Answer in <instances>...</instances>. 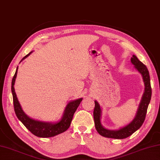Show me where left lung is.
<instances>
[{"label": "left lung", "instance_id": "obj_1", "mask_svg": "<svg viewBox=\"0 0 160 160\" xmlns=\"http://www.w3.org/2000/svg\"><path fill=\"white\" fill-rule=\"evenodd\" d=\"M135 68L141 73L145 84V91L142 95L141 101L140 102L139 107L137 111L135 118L129 124L125 127L119 128L118 130H109L104 128L100 122L101 117V108L96 100L95 101V108L93 111V118L95 127L98 132L102 136L106 138H111L115 139H123L130 136L135 131L140 128L145 121L146 116L148 105L150 102L151 96H152V88L150 86V78L148 68L143 63L140 61L136 55H133L131 59Z\"/></svg>", "mask_w": 160, "mask_h": 160}]
</instances>
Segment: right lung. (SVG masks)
Listing matches in <instances>:
<instances>
[{"instance_id":"right-lung-1","label":"right lung","mask_w":160,"mask_h":160,"mask_svg":"<svg viewBox=\"0 0 160 160\" xmlns=\"http://www.w3.org/2000/svg\"><path fill=\"white\" fill-rule=\"evenodd\" d=\"M32 52H30L29 54L24 56L20 62L27 58ZM18 67H17L15 74L12 78L11 90H12V93L15 112L19 120H20L22 124L26 127V128L31 133H32L33 135L36 136L40 137V138H49V137L57 136L58 134L63 133L68 129L70 124H71L74 114L76 110H77V109L78 107V105H79L81 102H82L83 98H79L69 102L67 104L65 110L64 111L63 116L62 117L60 122H58L56 123L45 122L30 118L22 110L21 105L19 104L18 98H17L16 96L15 88H14V85H15V79L17 77V74H18Z\"/></svg>"}]
</instances>
